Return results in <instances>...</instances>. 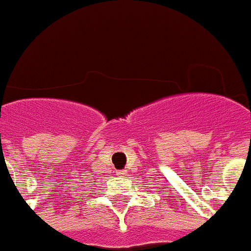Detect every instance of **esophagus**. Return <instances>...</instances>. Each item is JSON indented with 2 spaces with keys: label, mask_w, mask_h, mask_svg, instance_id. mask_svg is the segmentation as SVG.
<instances>
[{
  "label": "esophagus",
  "mask_w": 251,
  "mask_h": 251,
  "mask_svg": "<svg viewBox=\"0 0 251 251\" xmlns=\"http://www.w3.org/2000/svg\"><path fill=\"white\" fill-rule=\"evenodd\" d=\"M118 175H121V176L127 175V172H126V171H121V172H118Z\"/></svg>",
  "instance_id": "obj_1"
}]
</instances>
